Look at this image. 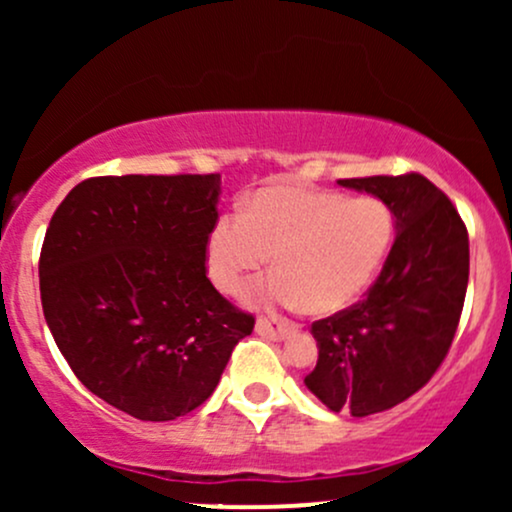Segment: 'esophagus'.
Segmentation results:
<instances>
[{
    "instance_id": "1",
    "label": "esophagus",
    "mask_w": 512,
    "mask_h": 512,
    "mask_svg": "<svg viewBox=\"0 0 512 512\" xmlns=\"http://www.w3.org/2000/svg\"><path fill=\"white\" fill-rule=\"evenodd\" d=\"M296 330H298L296 322L281 320V317H260V320H257V334L274 339V342H281V339L291 337Z\"/></svg>"
}]
</instances>
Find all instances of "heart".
<instances>
[{
	"label": "heart",
	"mask_w": 512,
	"mask_h": 512,
	"mask_svg": "<svg viewBox=\"0 0 512 512\" xmlns=\"http://www.w3.org/2000/svg\"><path fill=\"white\" fill-rule=\"evenodd\" d=\"M395 214L378 197H344L305 185H269L221 214L207 236V272L223 293L272 255L274 272L252 279V308L301 305L327 315L356 303L383 267Z\"/></svg>",
	"instance_id": "b5f03b06"
}]
</instances>
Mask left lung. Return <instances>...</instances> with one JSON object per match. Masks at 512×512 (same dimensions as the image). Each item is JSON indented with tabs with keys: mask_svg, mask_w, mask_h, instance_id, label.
Returning <instances> with one entry per match:
<instances>
[{
	"mask_svg": "<svg viewBox=\"0 0 512 512\" xmlns=\"http://www.w3.org/2000/svg\"><path fill=\"white\" fill-rule=\"evenodd\" d=\"M390 204L395 243L366 298L313 322L305 385L332 411L368 416L419 392L448 356L469 281L467 226L419 173L339 180Z\"/></svg>",
	"mask_w": 512,
	"mask_h": 512,
	"instance_id": "1",
	"label": "left lung"
}]
</instances>
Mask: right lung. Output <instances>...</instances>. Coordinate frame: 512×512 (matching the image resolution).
Segmentation results:
<instances>
[{
    "label": "right lung",
    "instance_id": "right-lung-1",
    "mask_svg": "<svg viewBox=\"0 0 512 512\" xmlns=\"http://www.w3.org/2000/svg\"><path fill=\"white\" fill-rule=\"evenodd\" d=\"M221 175H105L74 187L40 250V301L88 390L142 421L207 402L255 317L207 279Z\"/></svg>",
    "mask_w": 512,
    "mask_h": 512
}]
</instances>
